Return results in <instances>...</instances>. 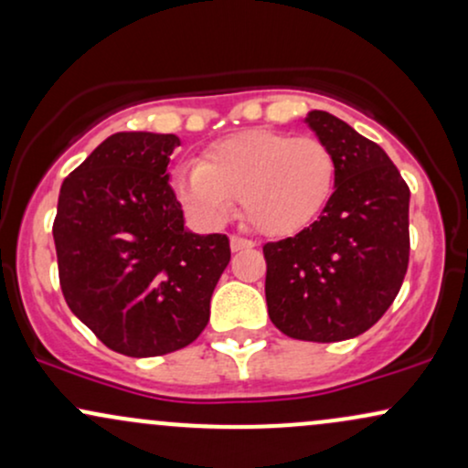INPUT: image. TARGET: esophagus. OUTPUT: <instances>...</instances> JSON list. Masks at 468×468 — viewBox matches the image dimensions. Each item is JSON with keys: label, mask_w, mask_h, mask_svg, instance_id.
<instances>
[{"label": "esophagus", "mask_w": 468, "mask_h": 468, "mask_svg": "<svg viewBox=\"0 0 468 468\" xmlns=\"http://www.w3.org/2000/svg\"><path fill=\"white\" fill-rule=\"evenodd\" d=\"M252 246H255V241H250V239L238 238V235H233V238H230V250H233V252L252 249Z\"/></svg>", "instance_id": "obj_1"}]
</instances>
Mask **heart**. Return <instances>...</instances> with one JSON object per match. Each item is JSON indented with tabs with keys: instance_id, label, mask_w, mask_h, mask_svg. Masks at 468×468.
I'll return each mask as SVG.
<instances>
[{
	"instance_id": "obj_1",
	"label": "heart",
	"mask_w": 468,
	"mask_h": 468,
	"mask_svg": "<svg viewBox=\"0 0 468 468\" xmlns=\"http://www.w3.org/2000/svg\"><path fill=\"white\" fill-rule=\"evenodd\" d=\"M335 185L336 158L325 143L271 130L230 136L174 171L176 196L197 219L224 222L239 200L246 222L271 238L310 227Z\"/></svg>"
}]
</instances>
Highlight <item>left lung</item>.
I'll list each match as a JSON object with an SVG mask.
<instances>
[{"label":"left lung","mask_w":468,"mask_h":468,"mask_svg":"<svg viewBox=\"0 0 468 468\" xmlns=\"http://www.w3.org/2000/svg\"><path fill=\"white\" fill-rule=\"evenodd\" d=\"M305 125L336 158L330 202L294 238L271 241L266 303L283 335L335 343L369 330L396 299L410 264V186L383 147L327 112Z\"/></svg>","instance_id":"1"}]
</instances>
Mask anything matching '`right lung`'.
Segmentation results:
<instances>
[{"label":"right lung","mask_w":468,"mask_h":468,"mask_svg":"<svg viewBox=\"0 0 468 468\" xmlns=\"http://www.w3.org/2000/svg\"><path fill=\"white\" fill-rule=\"evenodd\" d=\"M176 147V133H112L58 191L63 297L99 341L133 358L196 341L230 261L227 235L185 227L166 171Z\"/></svg>","instance_id":"add662e5"}]
</instances>
